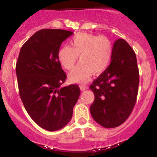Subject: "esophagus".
Listing matches in <instances>:
<instances>
[{"label": "esophagus", "instance_id": "34e87169", "mask_svg": "<svg viewBox=\"0 0 157 157\" xmlns=\"http://www.w3.org/2000/svg\"><path fill=\"white\" fill-rule=\"evenodd\" d=\"M87 89H88V86H85V85L80 86V90H81L82 91L86 90H87Z\"/></svg>", "mask_w": 157, "mask_h": 157}]
</instances>
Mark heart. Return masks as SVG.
Segmentation results:
<instances>
[{
	"instance_id": "obj_1",
	"label": "heart",
	"mask_w": 157,
	"mask_h": 157,
	"mask_svg": "<svg viewBox=\"0 0 157 157\" xmlns=\"http://www.w3.org/2000/svg\"><path fill=\"white\" fill-rule=\"evenodd\" d=\"M71 45L58 51L59 64L66 70L74 67L79 56L80 63L69 74V80L86 82L94 75L103 73L109 66L113 55V44L107 36L80 33L72 37Z\"/></svg>"
}]
</instances>
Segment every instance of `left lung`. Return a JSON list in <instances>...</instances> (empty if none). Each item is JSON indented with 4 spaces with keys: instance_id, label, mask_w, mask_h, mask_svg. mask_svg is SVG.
<instances>
[{
    "instance_id": "obj_1",
    "label": "left lung",
    "mask_w": 157,
    "mask_h": 157,
    "mask_svg": "<svg viewBox=\"0 0 157 157\" xmlns=\"http://www.w3.org/2000/svg\"><path fill=\"white\" fill-rule=\"evenodd\" d=\"M138 85L135 52L125 40H116L110 65L90 85L95 97L90 106L94 120L105 128L121 125L135 105Z\"/></svg>"
}]
</instances>
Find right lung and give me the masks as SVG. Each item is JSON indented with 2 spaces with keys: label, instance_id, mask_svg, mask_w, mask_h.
<instances>
[{
  "label": "right lung",
  "instance_id": "right-lung-1",
  "mask_svg": "<svg viewBox=\"0 0 157 157\" xmlns=\"http://www.w3.org/2000/svg\"><path fill=\"white\" fill-rule=\"evenodd\" d=\"M73 32L37 31L22 46L16 71L20 98L29 116L45 130L55 131L71 120L80 95L76 84L62 86L67 75L58 60L62 42Z\"/></svg>",
  "mask_w": 157,
  "mask_h": 157
}]
</instances>
